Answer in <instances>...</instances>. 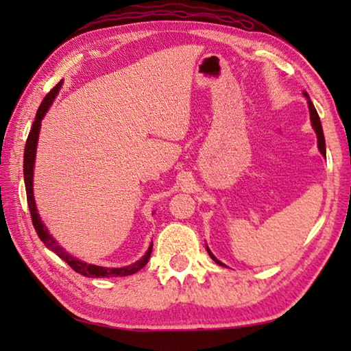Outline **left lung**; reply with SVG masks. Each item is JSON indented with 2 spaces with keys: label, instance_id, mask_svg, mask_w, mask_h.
<instances>
[{
  "label": "left lung",
  "instance_id": "obj_1",
  "mask_svg": "<svg viewBox=\"0 0 351 351\" xmlns=\"http://www.w3.org/2000/svg\"><path fill=\"white\" fill-rule=\"evenodd\" d=\"M304 96L308 99V108H310V117H311V125H313V128H314V132H316V134H317V148H319V152L324 154H326V150H325V138H324V130H322V123H320V119H319V114H317V111H316V108H314V105H313V102L310 100V96H308V94L304 91ZM206 249H207V252H209V255L212 257V260L215 261L217 265H219V266H226L224 263H221V261H219L215 255H213L212 252H210V249L207 247V245H206Z\"/></svg>",
  "mask_w": 351,
  "mask_h": 351
}]
</instances>
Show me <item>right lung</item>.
<instances>
[{"label": "right lung", "instance_id": "1", "mask_svg": "<svg viewBox=\"0 0 351 351\" xmlns=\"http://www.w3.org/2000/svg\"><path fill=\"white\" fill-rule=\"evenodd\" d=\"M63 82H58L57 85L52 88V90L46 94V97L43 99V102L38 106L37 116H35V121L32 123L31 132H29L27 141H26V147H25V164H23V173H25V186H26V197H27V206L29 210H31V217H32V223L34 228L37 230V234L40 237V240L45 243V246L47 249H51L52 252H56L58 257L62 260L66 261V263L73 268L75 272L85 276V277H91V278H99V277H125V276H132L134 272H138L139 269L144 268V266L148 263V258L152 255V249H153V243L148 247V251L145 252L144 257L141 260L134 261L133 265L123 266V268H105V266H97V265H90L86 261H82L74 255H71L69 252L64 251V249L58 245L54 237L49 234L46 226L41 221V218L38 215L37 206H35V198H34V167H35V154H37V144H38V136H40V128H41V121L46 116L47 110L51 108L52 102L57 97L58 91H60Z\"/></svg>", "mask_w": 351, "mask_h": 351}]
</instances>
